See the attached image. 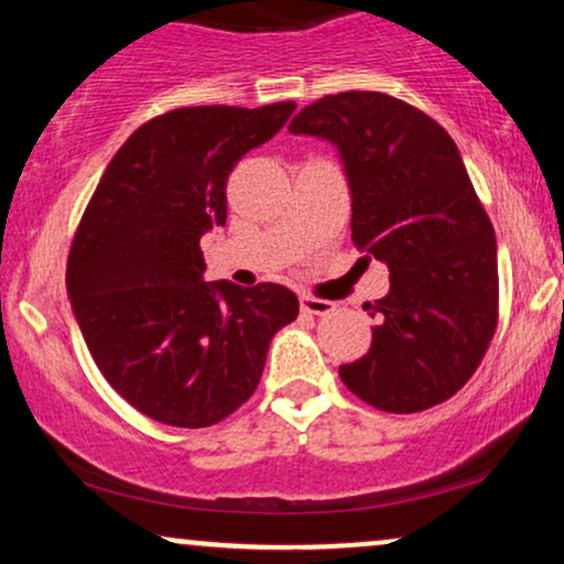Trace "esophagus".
Listing matches in <instances>:
<instances>
[{
	"mask_svg": "<svg viewBox=\"0 0 564 564\" xmlns=\"http://www.w3.org/2000/svg\"><path fill=\"white\" fill-rule=\"evenodd\" d=\"M300 304H302V310L307 315H328L332 313V310L336 307L334 302H328V300H318V296H310V294H302L300 296Z\"/></svg>",
	"mask_w": 564,
	"mask_h": 564,
	"instance_id": "esophagus-1",
	"label": "esophagus"
}]
</instances>
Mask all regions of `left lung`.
<instances>
[{
    "instance_id": "8db88e82",
    "label": "left lung",
    "mask_w": 564,
    "mask_h": 564,
    "mask_svg": "<svg viewBox=\"0 0 564 564\" xmlns=\"http://www.w3.org/2000/svg\"><path fill=\"white\" fill-rule=\"evenodd\" d=\"M294 134L339 148L352 191V243L390 268L368 302L371 349L339 366L347 390L390 413L445 403L477 371L498 326L496 236L451 134L384 93L323 95Z\"/></svg>"
}]
</instances>
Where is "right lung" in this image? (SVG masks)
<instances>
[{"instance_id":"obj_1","label":"right lung","mask_w":564,"mask_h":564,"mask_svg":"<svg viewBox=\"0 0 564 564\" xmlns=\"http://www.w3.org/2000/svg\"><path fill=\"white\" fill-rule=\"evenodd\" d=\"M294 102L185 106L129 134L79 219L66 286L95 366L129 405L185 430L238 411L270 339L300 315L278 283H206L200 236L228 219L232 166Z\"/></svg>"}]
</instances>
